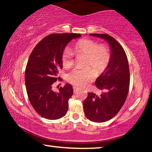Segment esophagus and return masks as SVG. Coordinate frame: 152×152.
Returning a JSON list of instances; mask_svg holds the SVG:
<instances>
[{"label": "esophagus", "mask_w": 152, "mask_h": 152, "mask_svg": "<svg viewBox=\"0 0 152 152\" xmlns=\"http://www.w3.org/2000/svg\"><path fill=\"white\" fill-rule=\"evenodd\" d=\"M73 89H74V92H77V91H78V87L75 86H73Z\"/></svg>", "instance_id": "1"}]
</instances>
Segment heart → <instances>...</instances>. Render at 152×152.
Returning a JSON list of instances; mask_svg holds the SVG:
<instances>
[{
	"label": "heart",
	"mask_w": 152,
	"mask_h": 152,
	"mask_svg": "<svg viewBox=\"0 0 152 152\" xmlns=\"http://www.w3.org/2000/svg\"><path fill=\"white\" fill-rule=\"evenodd\" d=\"M77 55L85 56L84 68H75L67 74V80L76 86L84 87L91 82L96 74L103 72L109 64L110 52L107 46L99 45L94 40H79L74 46ZM73 53L66 48L61 54V63L65 68H69L74 64Z\"/></svg>",
	"instance_id": "obj_1"
}]
</instances>
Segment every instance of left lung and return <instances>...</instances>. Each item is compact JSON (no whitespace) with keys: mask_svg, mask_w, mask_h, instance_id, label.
<instances>
[{"mask_svg":"<svg viewBox=\"0 0 152 152\" xmlns=\"http://www.w3.org/2000/svg\"><path fill=\"white\" fill-rule=\"evenodd\" d=\"M90 35L104 39L110 50L109 65L95 82L102 94L98 96L88 92L83 102L87 119L102 123L114 117L125 103L129 88V68L125 51L116 39L107 34L93 33Z\"/></svg>","mask_w":152,"mask_h":152,"instance_id":"8db88e82","label":"left lung"}]
</instances>
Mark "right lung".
<instances>
[{
  "label": "right lung",
  "mask_w": 152,
  "mask_h": 152,
  "mask_svg": "<svg viewBox=\"0 0 152 152\" xmlns=\"http://www.w3.org/2000/svg\"><path fill=\"white\" fill-rule=\"evenodd\" d=\"M77 33H54L43 38L33 49L25 69V82L28 98L33 109L47 119H60L68 109V100L73 94L71 84H66L59 92L52 90L58 80L59 69L63 68L61 54Z\"/></svg>",
  "instance_id": "add662e5"
}]
</instances>
